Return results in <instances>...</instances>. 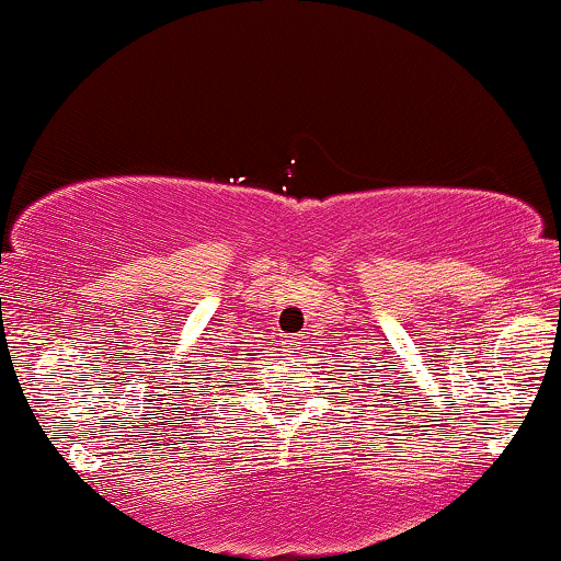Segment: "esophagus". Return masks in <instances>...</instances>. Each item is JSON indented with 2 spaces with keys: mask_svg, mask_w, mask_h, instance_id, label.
<instances>
[{
  "mask_svg": "<svg viewBox=\"0 0 561 561\" xmlns=\"http://www.w3.org/2000/svg\"><path fill=\"white\" fill-rule=\"evenodd\" d=\"M287 345H289V342H287Z\"/></svg>",
  "mask_w": 561,
  "mask_h": 561,
  "instance_id": "34e87169",
  "label": "esophagus"
}]
</instances>
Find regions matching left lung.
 <instances>
[{"instance_id": "1", "label": "left lung", "mask_w": 561, "mask_h": 561, "mask_svg": "<svg viewBox=\"0 0 561 561\" xmlns=\"http://www.w3.org/2000/svg\"><path fill=\"white\" fill-rule=\"evenodd\" d=\"M363 368H366V366H363Z\"/></svg>"}]
</instances>
